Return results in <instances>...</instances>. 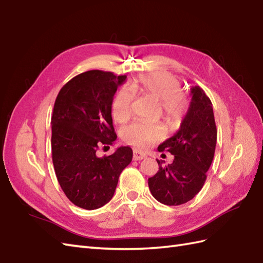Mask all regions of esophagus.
I'll list each match as a JSON object with an SVG mask.
<instances>
[{
  "instance_id": "esophagus-1",
  "label": "esophagus",
  "mask_w": 263,
  "mask_h": 263,
  "mask_svg": "<svg viewBox=\"0 0 263 263\" xmlns=\"http://www.w3.org/2000/svg\"><path fill=\"white\" fill-rule=\"evenodd\" d=\"M145 157V155H143L142 153H139V152H137V151H134L133 152V160L134 161H141V160H143Z\"/></svg>"
}]
</instances>
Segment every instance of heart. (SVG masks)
Segmentation results:
<instances>
[{
  "mask_svg": "<svg viewBox=\"0 0 263 263\" xmlns=\"http://www.w3.org/2000/svg\"><path fill=\"white\" fill-rule=\"evenodd\" d=\"M181 90L180 81L165 72L143 74L118 91L111 104L114 119L124 122L130 117L132 102L135 93L159 100L162 115L168 124L176 125L182 119L188 101ZM164 128L159 122L135 121L121 130V137L132 146L143 148L164 137Z\"/></svg>",
  "mask_w": 263,
  "mask_h": 263,
  "instance_id": "1",
  "label": "heart"
}]
</instances>
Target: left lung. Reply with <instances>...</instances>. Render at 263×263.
Returning <instances> with one entry per match:
<instances>
[{
  "label": "left lung",
  "instance_id": "obj_1",
  "mask_svg": "<svg viewBox=\"0 0 263 263\" xmlns=\"http://www.w3.org/2000/svg\"><path fill=\"white\" fill-rule=\"evenodd\" d=\"M216 142L213 104L199 86L191 87V102L179 130L159 146V152L174 155L171 164L162 165L148 179L151 194L157 201L178 206L191 200L205 184Z\"/></svg>",
  "mask_w": 263,
  "mask_h": 263
}]
</instances>
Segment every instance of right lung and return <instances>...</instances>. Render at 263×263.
I'll list each match as a JSON object with an SVG mask.
<instances>
[{
    "label": "right lung",
    "mask_w": 263,
    "mask_h": 263,
    "mask_svg": "<svg viewBox=\"0 0 263 263\" xmlns=\"http://www.w3.org/2000/svg\"><path fill=\"white\" fill-rule=\"evenodd\" d=\"M126 75L99 69L81 73L64 85L51 115V155L58 182L75 206L93 211L111 200L122 170L133 159L128 146L99 157L117 139L111 104Z\"/></svg>",
    "instance_id": "add662e5"
}]
</instances>
